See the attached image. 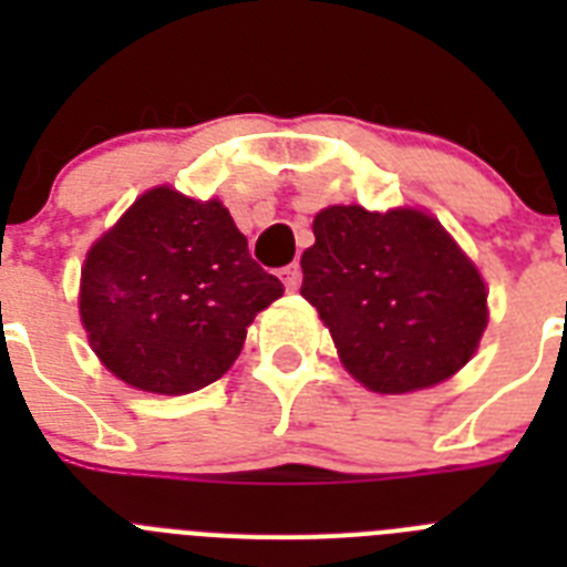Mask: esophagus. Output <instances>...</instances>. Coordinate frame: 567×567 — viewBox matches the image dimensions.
Masks as SVG:
<instances>
[{"instance_id": "esophagus-1", "label": "esophagus", "mask_w": 567, "mask_h": 567, "mask_svg": "<svg viewBox=\"0 0 567 567\" xmlns=\"http://www.w3.org/2000/svg\"><path fill=\"white\" fill-rule=\"evenodd\" d=\"M280 278H284V287H287L289 292H295V289L300 287V267H298V264H289L287 269H280Z\"/></svg>"}]
</instances>
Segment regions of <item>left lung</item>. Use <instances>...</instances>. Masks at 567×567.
<instances>
[{
	"label": "left lung",
	"instance_id": "left-lung-1",
	"mask_svg": "<svg viewBox=\"0 0 567 567\" xmlns=\"http://www.w3.org/2000/svg\"><path fill=\"white\" fill-rule=\"evenodd\" d=\"M312 233L300 295L365 389L417 392L468 363L488 323V295L432 215L329 207Z\"/></svg>",
	"mask_w": 567,
	"mask_h": 567
}]
</instances>
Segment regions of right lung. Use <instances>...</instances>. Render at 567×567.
<instances>
[{
	"mask_svg": "<svg viewBox=\"0 0 567 567\" xmlns=\"http://www.w3.org/2000/svg\"><path fill=\"white\" fill-rule=\"evenodd\" d=\"M280 295L284 284L255 264L221 202L155 187L93 244L79 309L115 378L187 394L227 372L255 315Z\"/></svg>",
	"mask_w": 567,
	"mask_h": 567,
	"instance_id": "add662e5",
	"label": "right lung"
}]
</instances>
